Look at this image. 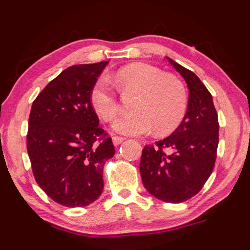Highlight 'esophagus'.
Wrapping results in <instances>:
<instances>
[{"instance_id":"1","label":"esophagus","mask_w":250,"mask_h":250,"mask_svg":"<svg viewBox=\"0 0 250 250\" xmlns=\"http://www.w3.org/2000/svg\"><path fill=\"white\" fill-rule=\"evenodd\" d=\"M112 142H113V145L114 146H118L119 144H122L123 142H124V138L118 137V136H114V137H112Z\"/></svg>"}]
</instances>
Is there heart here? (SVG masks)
Here are the masks:
<instances>
[{
    "instance_id": "b5f03b06",
    "label": "heart",
    "mask_w": 250,
    "mask_h": 250,
    "mask_svg": "<svg viewBox=\"0 0 250 250\" xmlns=\"http://www.w3.org/2000/svg\"><path fill=\"white\" fill-rule=\"evenodd\" d=\"M112 82L124 97L136 96L133 114L114 123V130L123 134L172 133L183 122L187 111L188 96L184 82L173 73L146 63H132L120 67L112 76ZM91 103L101 118L111 123L118 116L120 105L117 93L105 78L97 82Z\"/></svg>"
}]
</instances>
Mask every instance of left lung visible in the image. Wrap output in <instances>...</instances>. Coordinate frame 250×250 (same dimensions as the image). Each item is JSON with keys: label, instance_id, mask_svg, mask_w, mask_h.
Wrapping results in <instances>:
<instances>
[{"label": "left lung", "instance_id": "1", "mask_svg": "<svg viewBox=\"0 0 250 250\" xmlns=\"http://www.w3.org/2000/svg\"><path fill=\"white\" fill-rule=\"evenodd\" d=\"M188 85L187 112L171 136L146 145L140 175L149 194L179 204L198 194L212 174L219 144L218 112L198 76L168 58Z\"/></svg>", "mask_w": 250, "mask_h": 250}]
</instances>
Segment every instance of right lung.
Here are the masks:
<instances>
[{
    "instance_id": "1",
    "label": "right lung",
    "mask_w": 250,
    "mask_h": 250,
    "mask_svg": "<svg viewBox=\"0 0 250 250\" xmlns=\"http://www.w3.org/2000/svg\"><path fill=\"white\" fill-rule=\"evenodd\" d=\"M107 62L69 66L32 103L26 149L38 186L57 204L84 207L102 194L103 168L114 155L99 127L91 92Z\"/></svg>"
}]
</instances>
